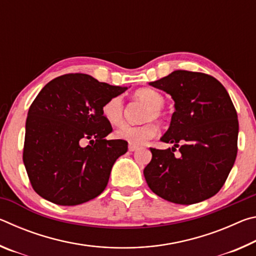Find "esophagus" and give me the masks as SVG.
<instances>
[{
    "label": "esophagus",
    "mask_w": 256,
    "mask_h": 256,
    "mask_svg": "<svg viewBox=\"0 0 256 256\" xmlns=\"http://www.w3.org/2000/svg\"><path fill=\"white\" fill-rule=\"evenodd\" d=\"M138 148V146H134V144H130L128 146V151H131V152H133V151H136V149Z\"/></svg>",
    "instance_id": "1"
}]
</instances>
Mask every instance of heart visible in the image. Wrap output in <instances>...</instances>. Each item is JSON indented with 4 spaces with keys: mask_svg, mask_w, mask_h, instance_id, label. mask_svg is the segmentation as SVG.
I'll return each instance as SVG.
<instances>
[{
    "mask_svg": "<svg viewBox=\"0 0 256 256\" xmlns=\"http://www.w3.org/2000/svg\"><path fill=\"white\" fill-rule=\"evenodd\" d=\"M136 102L144 104L146 108L141 112L140 120L144 122L140 125L124 124L115 131V136L120 140L128 141V144L140 146L149 138H154L157 133V126L151 120H160L162 118V110L164 98L159 92L150 88H142L133 94ZM102 114L107 122L118 125L122 123L125 116V106L123 98L114 96L102 104Z\"/></svg>",
    "mask_w": 256,
    "mask_h": 256,
    "instance_id": "heart-1",
    "label": "heart"
}]
</instances>
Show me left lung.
<instances>
[{
    "label": "left lung",
    "instance_id": "1",
    "mask_svg": "<svg viewBox=\"0 0 256 256\" xmlns=\"http://www.w3.org/2000/svg\"><path fill=\"white\" fill-rule=\"evenodd\" d=\"M150 86L175 102L162 142L172 148H150L152 159L144 174L158 196L177 204H193L222 188L237 156V112L224 86L209 74L176 70ZM181 152L176 158L174 152Z\"/></svg>",
    "mask_w": 256,
    "mask_h": 256
}]
</instances>
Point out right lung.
Returning a JSON list of instances; mask_svg holds the SVG:
<instances>
[{"label": "right lung", "mask_w": 256, "mask_h": 256, "mask_svg": "<svg viewBox=\"0 0 256 256\" xmlns=\"http://www.w3.org/2000/svg\"><path fill=\"white\" fill-rule=\"evenodd\" d=\"M126 89L68 73L40 90L28 110L22 156L38 196L58 206H78L106 188L128 142L105 138L112 128L102 106ZM86 140L89 145L84 146Z\"/></svg>", "instance_id": "1"}]
</instances>
